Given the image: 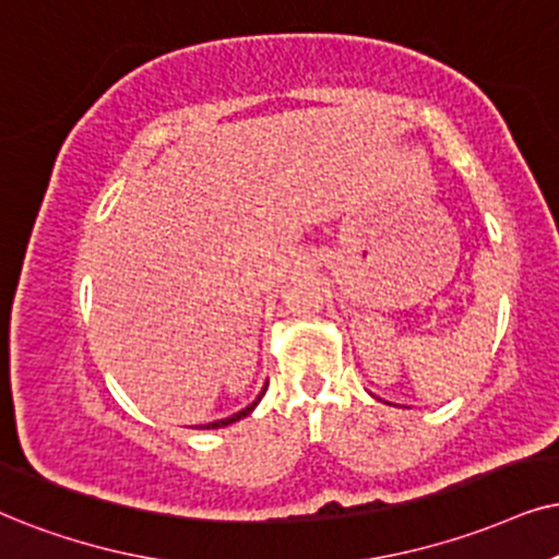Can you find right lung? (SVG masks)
Returning <instances> with one entry per match:
<instances>
[{
    "mask_svg": "<svg viewBox=\"0 0 559 559\" xmlns=\"http://www.w3.org/2000/svg\"><path fill=\"white\" fill-rule=\"evenodd\" d=\"M263 394H265V390L258 394V400H255V402H252V405H250V407L239 409V413H237V415H231V418H224V420H216V423H206V426H195V428H203V430H209V428H224V426H229V423H237V420H242V418H247V415H250V413H252V409H255V407H258V402H260V400H263Z\"/></svg>",
    "mask_w": 559,
    "mask_h": 559,
    "instance_id": "1",
    "label": "right lung"
}]
</instances>
